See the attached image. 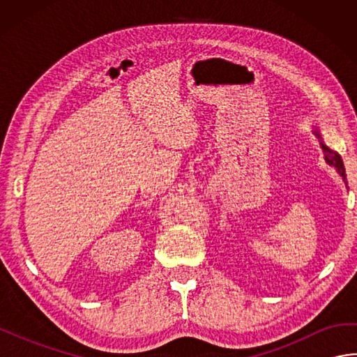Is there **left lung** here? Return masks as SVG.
Returning <instances> with one entry per match:
<instances>
[{
    "label": "left lung",
    "instance_id": "left-lung-1",
    "mask_svg": "<svg viewBox=\"0 0 357 357\" xmlns=\"http://www.w3.org/2000/svg\"><path fill=\"white\" fill-rule=\"evenodd\" d=\"M314 135L317 136V138L321 139V135H319V132H314ZM321 146H322V149H324V153H325V161H327L331 167H335V169L337 170V173H339L340 176H342V179L345 181V167H344L342 158H340V155L337 153V151L331 150V149H328L327 146H325L324 142H321ZM345 184H347V183H345Z\"/></svg>",
    "mask_w": 357,
    "mask_h": 357
}]
</instances>
